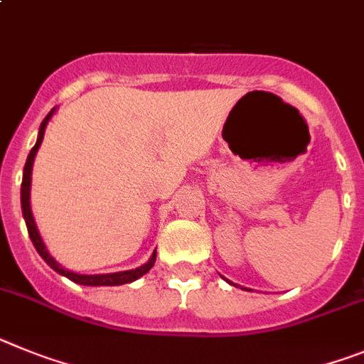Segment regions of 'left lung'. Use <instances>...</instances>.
<instances>
[{
  "instance_id": "obj_1",
  "label": "left lung",
  "mask_w": 364,
  "mask_h": 364,
  "mask_svg": "<svg viewBox=\"0 0 364 364\" xmlns=\"http://www.w3.org/2000/svg\"><path fill=\"white\" fill-rule=\"evenodd\" d=\"M221 278H223V277H221ZM225 280H227V278H225ZM227 282H229V284H230V280H227Z\"/></svg>"
}]
</instances>
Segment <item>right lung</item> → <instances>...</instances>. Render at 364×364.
Segmentation results:
<instances>
[{"mask_svg": "<svg viewBox=\"0 0 364 364\" xmlns=\"http://www.w3.org/2000/svg\"><path fill=\"white\" fill-rule=\"evenodd\" d=\"M56 112V107H53L49 112V115L43 119V122L40 124V129H38V139L36 144L31 150L29 157H27V163H25L23 168V181H21V213H23V220L25 225H27V230H29V236L33 240V245L36 247L38 255L46 260V264L49 265L50 269H55L56 273L62 274V277L69 278L71 282L80 284V286H122V284H129L135 282L137 278H141L143 274H146L148 271L154 267L156 264V251L151 252L150 260L146 264H143L141 267H135V269H128V271H119V273H106V274H82V273H75V271H69L65 267H62V264L55 260V258L50 257V252L47 251L46 243H43L42 236H40V230L36 227V221H34L33 210H31V179H33V164H34V157H36L38 150H40V144L43 141V134H46V128L49 124L50 117L53 113Z\"/></svg>", "mask_w": 364, "mask_h": 364, "instance_id": "1", "label": "right lung"}]
</instances>
